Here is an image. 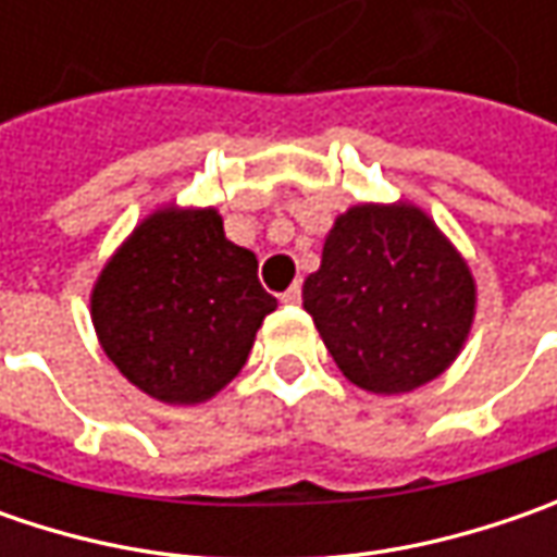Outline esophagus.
Here are the masks:
<instances>
[{
    "instance_id": "34e87169",
    "label": "esophagus",
    "mask_w": 557,
    "mask_h": 557,
    "mask_svg": "<svg viewBox=\"0 0 557 557\" xmlns=\"http://www.w3.org/2000/svg\"><path fill=\"white\" fill-rule=\"evenodd\" d=\"M282 304H288V307H297V304H300V285H290V288L282 294Z\"/></svg>"
}]
</instances>
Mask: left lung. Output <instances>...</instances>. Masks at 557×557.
Listing matches in <instances>:
<instances>
[{
	"label": "left lung",
	"instance_id": "1",
	"mask_svg": "<svg viewBox=\"0 0 557 557\" xmlns=\"http://www.w3.org/2000/svg\"><path fill=\"white\" fill-rule=\"evenodd\" d=\"M310 312L347 381L409 394L461 354L478 285L453 242L416 203H356L334 220L304 282Z\"/></svg>",
	"mask_w": 557,
	"mask_h": 557
}]
</instances>
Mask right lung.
I'll return each mask as SVG.
<instances>
[{
	"label": "right lung",
	"mask_w": 557,
	"mask_h": 557,
	"mask_svg": "<svg viewBox=\"0 0 557 557\" xmlns=\"http://www.w3.org/2000/svg\"><path fill=\"white\" fill-rule=\"evenodd\" d=\"M98 344L141 394L170 406L216 396L242 372L275 297L216 207H161L114 250L92 288Z\"/></svg>",
	"instance_id": "1"
}]
</instances>
